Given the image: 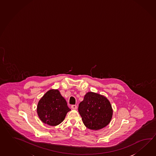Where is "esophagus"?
Listing matches in <instances>:
<instances>
[{
  "label": "esophagus",
  "mask_w": 156,
  "mask_h": 156,
  "mask_svg": "<svg viewBox=\"0 0 156 156\" xmlns=\"http://www.w3.org/2000/svg\"><path fill=\"white\" fill-rule=\"evenodd\" d=\"M71 108L73 109H76V108H77V106L76 105H72Z\"/></svg>",
  "instance_id": "obj_1"
}]
</instances>
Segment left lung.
Returning a JSON list of instances; mask_svg holds the SVG:
<instances>
[{
  "label": "left lung",
  "instance_id": "8db88e82",
  "mask_svg": "<svg viewBox=\"0 0 156 156\" xmlns=\"http://www.w3.org/2000/svg\"><path fill=\"white\" fill-rule=\"evenodd\" d=\"M78 111L86 127L92 130L105 127L113 115L111 103L107 98L93 92L86 94L79 105Z\"/></svg>",
  "mask_w": 156,
  "mask_h": 156
}]
</instances>
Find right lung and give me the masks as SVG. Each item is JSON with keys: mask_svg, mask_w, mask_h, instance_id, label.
<instances>
[{"mask_svg": "<svg viewBox=\"0 0 156 156\" xmlns=\"http://www.w3.org/2000/svg\"><path fill=\"white\" fill-rule=\"evenodd\" d=\"M70 110L66 99L57 89L48 90L40 99L37 106V113L41 120L51 126L62 123Z\"/></svg>", "mask_w": 156, "mask_h": 156, "instance_id": "right-lung-1", "label": "right lung"}]
</instances>
